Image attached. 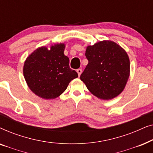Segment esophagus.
<instances>
[{
	"instance_id": "34e87169",
	"label": "esophagus",
	"mask_w": 153,
	"mask_h": 153,
	"mask_svg": "<svg viewBox=\"0 0 153 153\" xmlns=\"http://www.w3.org/2000/svg\"><path fill=\"white\" fill-rule=\"evenodd\" d=\"M76 72H77V73H78L79 76H80L81 72H82V70H81V69H78V70H76Z\"/></svg>"
}]
</instances>
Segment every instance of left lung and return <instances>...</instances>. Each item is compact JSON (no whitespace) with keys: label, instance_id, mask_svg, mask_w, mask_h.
Masks as SVG:
<instances>
[{"label":"left lung","instance_id":"1","mask_svg":"<svg viewBox=\"0 0 153 153\" xmlns=\"http://www.w3.org/2000/svg\"><path fill=\"white\" fill-rule=\"evenodd\" d=\"M88 64L81 80L91 93L102 100L116 97L125 88L129 76V60L123 48L111 41L88 46L85 51Z\"/></svg>","mask_w":153,"mask_h":153}]
</instances>
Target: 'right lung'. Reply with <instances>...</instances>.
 Here are the masks:
<instances>
[{
    "label": "right lung",
    "instance_id": "obj_1",
    "mask_svg": "<svg viewBox=\"0 0 153 153\" xmlns=\"http://www.w3.org/2000/svg\"><path fill=\"white\" fill-rule=\"evenodd\" d=\"M65 45L57 44L51 49H37L24 62V76L30 89L43 99H54L65 91L69 83L78 77L70 68V60L64 55Z\"/></svg>",
    "mask_w": 153,
    "mask_h": 153
}]
</instances>
